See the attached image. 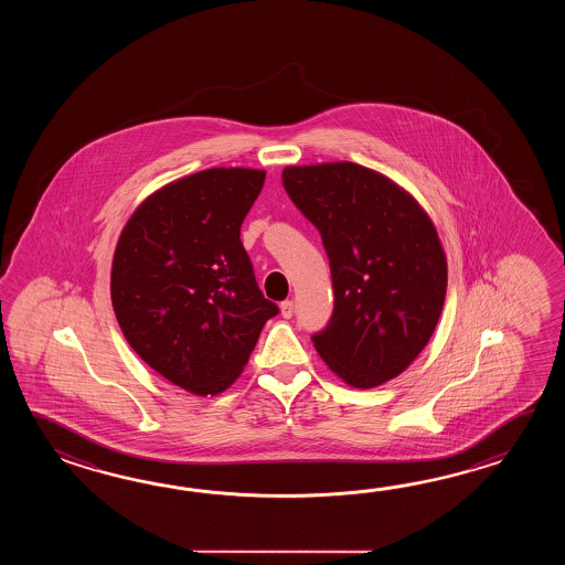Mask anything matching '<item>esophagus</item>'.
I'll use <instances>...</instances> for the list:
<instances>
[{
  "instance_id": "34e87169",
  "label": "esophagus",
  "mask_w": 565,
  "mask_h": 565,
  "mask_svg": "<svg viewBox=\"0 0 565 565\" xmlns=\"http://www.w3.org/2000/svg\"><path fill=\"white\" fill-rule=\"evenodd\" d=\"M292 312H295V302H292V300H285V302H280V315H282L285 319H290V317H292Z\"/></svg>"
}]
</instances>
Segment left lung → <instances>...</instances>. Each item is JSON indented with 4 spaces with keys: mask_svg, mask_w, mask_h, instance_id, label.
Returning a JSON list of instances; mask_svg holds the SVG:
<instances>
[{
    "mask_svg": "<svg viewBox=\"0 0 565 565\" xmlns=\"http://www.w3.org/2000/svg\"><path fill=\"white\" fill-rule=\"evenodd\" d=\"M290 200L321 232L335 307L312 345L351 387L397 377L428 345L445 307L448 266L418 200L351 161L287 166Z\"/></svg>",
    "mask_w": 565,
    "mask_h": 565,
    "instance_id": "obj_1",
    "label": "left lung"
}]
</instances>
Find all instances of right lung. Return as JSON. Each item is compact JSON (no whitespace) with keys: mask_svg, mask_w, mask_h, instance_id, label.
<instances>
[{"mask_svg":"<svg viewBox=\"0 0 565 565\" xmlns=\"http://www.w3.org/2000/svg\"><path fill=\"white\" fill-rule=\"evenodd\" d=\"M265 169L212 168L147 195L113 254L110 300L135 353L171 384L217 396L238 380L266 321L241 226Z\"/></svg>","mask_w":565,"mask_h":565,"instance_id":"right-lung-1","label":"right lung"}]
</instances>
